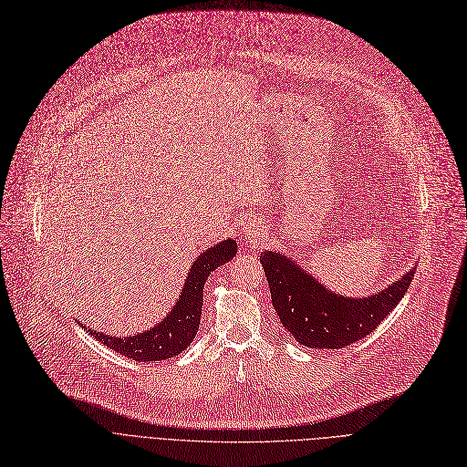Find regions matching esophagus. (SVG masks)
<instances>
[{
  "label": "esophagus",
  "instance_id": "esophagus-1",
  "mask_svg": "<svg viewBox=\"0 0 467 467\" xmlns=\"http://www.w3.org/2000/svg\"><path fill=\"white\" fill-rule=\"evenodd\" d=\"M242 234H244V238H246V240L255 242L259 238V229L255 225H244L242 227Z\"/></svg>",
  "mask_w": 467,
  "mask_h": 467
}]
</instances>
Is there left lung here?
<instances>
[{
    "label": "left lung",
    "instance_id": "obj_1",
    "mask_svg": "<svg viewBox=\"0 0 467 467\" xmlns=\"http://www.w3.org/2000/svg\"><path fill=\"white\" fill-rule=\"evenodd\" d=\"M261 265L282 326L299 345L337 350L369 335L403 299L416 266L382 291L345 297L329 291L308 271L280 252H263Z\"/></svg>",
    "mask_w": 467,
    "mask_h": 467
}]
</instances>
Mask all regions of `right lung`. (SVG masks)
<instances>
[{
	"mask_svg": "<svg viewBox=\"0 0 467 467\" xmlns=\"http://www.w3.org/2000/svg\"><path fill=\"white\" fill-rule=\"evenodd\" d=\"M236 242L233 238L221 240L215 246L204 250L189 268L182 296L162 320L147 331L130 337H113L87 327V333L102 342L104 347L134 361L155 363L182 354L199 333L202 314V289L208 276L217 266L225 265L236 255ZM85 327V326H83Z\"/></svg>",
	"mask_w": 467,
	"mask_h": 467,
	"instance_id": "obj_1",
	"label": "right lung"
}]
</instances>
